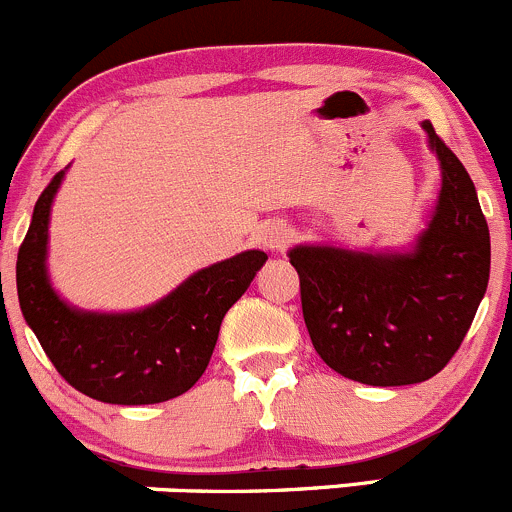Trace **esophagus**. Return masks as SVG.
Returning <instances> with one entry per match:
<instances>
[{"mask_svg":"<svg viewBox=\"0 0 512 512\" xmlns=\"http://www.w3.org/2000/svg\"><path fill=\"white\" fill-rule=\"evenodd\" d=\"M258 241H261L268 251H283L288 246V241H291V229H288L283 221H271V224L261 226Z\"/></svg>","mask_w":512,"mask_h":512,"instance_id":"esophagus-1","label":"esophagus"}]
</instances>
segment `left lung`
Instances as JSON below:
<instances>
[{
  "label": "left lung",
  "instance_id": "8db88e82",
  "mask_svg": "<svg viewBox=\"0 0 512 512\" xmlns=\"http://www.w3.org/2000/svg\"><path fill=\"white\" fill-rule=\"evenodd\" d=\"M421 126L440 164V191L413 244L288 251L313 348L326 366L366 386H411L443 371L488 288L490 234L473 181L433 124Z\"/></svg>",
  "mask_w": 512,
  "mask_h": 512
}]
</instances>
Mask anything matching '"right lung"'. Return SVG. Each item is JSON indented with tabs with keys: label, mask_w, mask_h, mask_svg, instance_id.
I'll use <instances>...</instances> for the list:
<instances>
[{
	"label": "right lung",
	"mask_w": 512,
	"mask_h": 512,
	"mask_svg": "<svg viewBox=\"0 0 512 512\" xmlns=\"http://www.w3.org/2000/svg\"><path fill=\"white\" fill-rule=\"evenodd\" d=\"M67 169L39 196L17 256L24 321L64 381L94 401L149 406L181 396L204 376L226 311L244 296L268 256L254 249L211 263L136 311L72 306L52 286L47 266L52 204Z\"/></svg>",
	"instance_id": "add662e5"
}]
</instances>
